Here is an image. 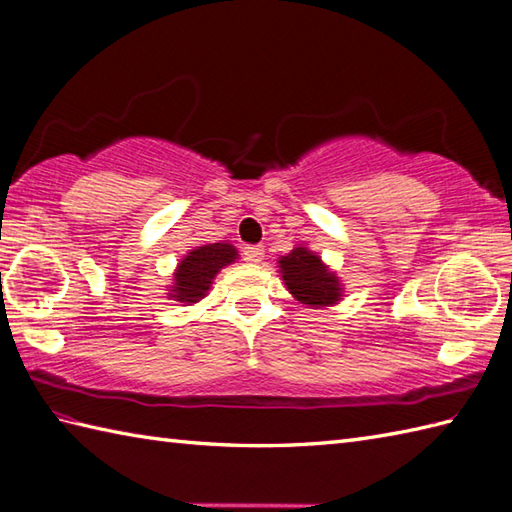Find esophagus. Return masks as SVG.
<instances>
[{"label":"esophagus","mask_w":512,"mask_h":512,"mask_svg":"<svg viewBox=\"0 0 512 512\" xmlns=\"http://www.w3.org/2000/svg\"><path fill=\"white\" fill-rule=\"evenodd\" d=\"M242 255H244L246 262H250V264H259V262H262V259H264V246H255V244L244 246Z\"/></svg>","instance_id":"1"}]
</instances>
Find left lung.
<instances>
[{
  "label": "left lung",
  "instance_id": "8db88e82",
  "mask_svg": "<svg viewBox=\"0 0 512 512\" xmlns=\"http://www.w3.org/2000/svg\"><path fill=\"white\" fill-rule=\"evenodd\" d=\"M279 273L290 295L310 308L334 306L343 297L339 277L306 246L292 248V253L281 257Z\"/></svg>",
  "mask_w": 512,
  "mask_h": 512
}]
</instances>
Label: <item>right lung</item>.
I'll return each mask as SVG.
<instances>
[{"instance_id":"obj_1","label":"right lung","mask_w":512,"mask_h":512,"mask_svg":"<svg viewBox=\"0 0 512 512\" xmlns=\"http://www.w3.org/2000/svg\"><path fill=\"white\" fill-rule=\"evenodd\" d=\"M237 259V248L231 244L217 242L195 246L189 255H184L173 273V286L169 290V299L180 303H198L206 297L215 275Z\"/></svg>"}]
</instances>
